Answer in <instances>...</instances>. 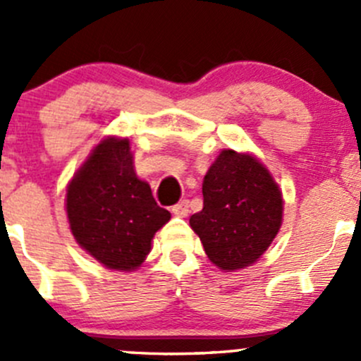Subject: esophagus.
Masks as SVG:
<instances>
[{"instance_id":"1","label":"esophagus","mask_w":361,"mask_h":361,"mask_svg":"<svg viewBox=\"0 0 361 361\" xmlns=\"http://www.w3.org/2000/svg\"><path fill=\"white\" fill-rule=\"evenodd\" d=\"M173 214H176V216L180 218H185L188 214V201H181L178 202L176 206H173Z\"/></svg>"}]
</instances>
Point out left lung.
<instances>
[{
    "label": "left lung",
    "mask_w": 361,
    "mask_h": 361,
    "mask_svg": "<svg viewBox=\"0 0 361 361\" xmlns=\"http://www.w3.org/2000/svg\"><path fill=\"white\" fill-rule=\"evenodd\" d=\"M204 207L190 216L207 258L224 272L250 267L283 224V194L253 154L225 148L202 181Z\"/></svg>",
    "instance_id": "left-lung-1"
}]
</instances>
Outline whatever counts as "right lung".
<instances>
[{"label": "right lung", "mask_w": 361, "mask_h": 361, "mask_svg": "<svg viewBox=\"0 0 361 361\" xmlns=\"http://www.w3.org/2000/svg\"><path fill=\"white\" fill-rule=\"evenodd\" d=\"M69 231L82 250L106 269L133 272L152 239L171 220L150 185L137 178L129 137L101 140L66 188Z\"/></svg>", "instance_id": "obj_1"}]
</instances>
